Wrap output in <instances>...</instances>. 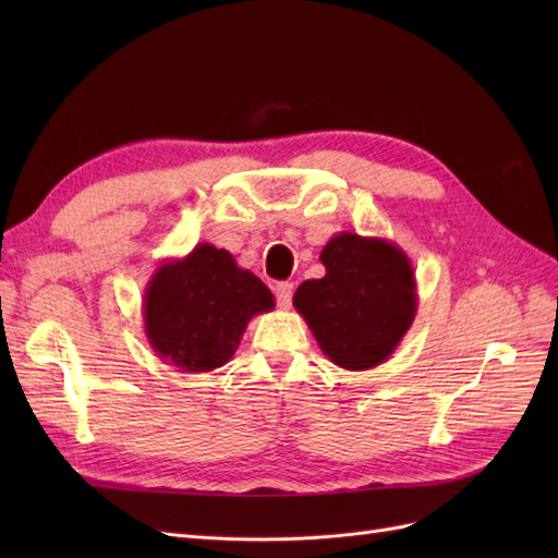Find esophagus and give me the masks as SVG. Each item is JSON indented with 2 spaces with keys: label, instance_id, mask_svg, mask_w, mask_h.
<instances>
[{
  "label": "esophagus",
  "instance_id": "34e87169",
  "mask_svg": "<svg viewBox=\"0 0 558 558\" xmlns=\"http://www.w3.org/2000/svg\"><path fill=\"white\" fill-rule=\"evenodd\" d=\"M275 295H277L279 307H281V310H289V307H291V302H293V283H289V281H281V283H277Z\"/></svg>",
  "mask_w": 558,
  "mask_h": 558
}]
</instances>
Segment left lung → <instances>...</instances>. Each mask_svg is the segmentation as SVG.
<instances>
[{"label":"left lung","mask_w":558,"mask_h":558,"mask_svg":"<svg viewBox=\"0 0 558 558\" xmlns=\"http://www.w3.org/2000/svg\"><path fill=\"white\" fill-rule=\"evenodd\" d=\"M326 275L302 281L293 305L326 356L351 373L384 363L416 316L414 269L398 244L340 232L320 251Z\"/></svg>","instance_id":"1"}]
</instances>
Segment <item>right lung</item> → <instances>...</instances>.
I'll return each mask as SVG.
<instances>
[{"instance_id":"obj_1","label":"right lung","mask_w":558,"mask_h":558,"mask_svg":"<svg viewBox=\"0 0 558 558\" xmlns=\"http://www.w3.org/2000/svg\"><path fill=\"white\" fill-rule=\"evenodd\" d=\"M269 310L275 295L230 251L197 244L150 277L144 332L162 361L183 373H211L234 356L248 320Z\"/></svg>"}]
</instances>
